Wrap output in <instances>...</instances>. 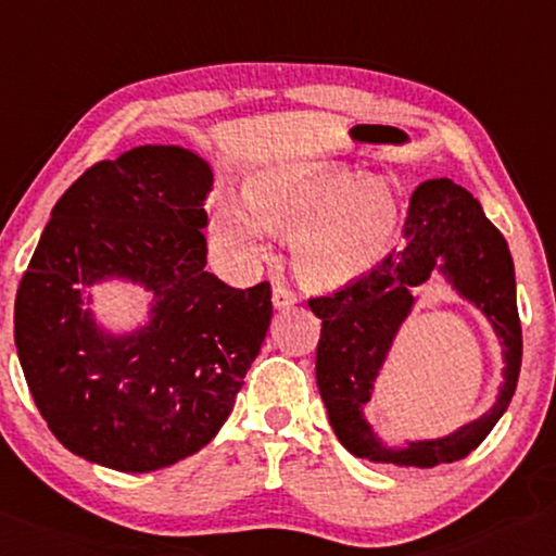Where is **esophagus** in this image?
Segmentation results:
<instances>
[{
  "mask_svg": "<svg viewBox=\"0 0 556 556\" xmlns=\"http://www.w3.org/2000/svg\"><path fill=\"white\" fill-rule=\"evenodd\" d=\"M270 300H273V307H276V309H288V307H293L298 303V298H295L293 290H290L283 283L273 286V298Z\"/></svg>",
  "mask_w": 556,
  "mask_h": 556,
  "instance_id": "34e87169",
  "label": "esophagus"
}]
</instances>
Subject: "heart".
Returning <instances> with one entry per match:
<instances>
[{"instance_id": "heart-1", "label": "heart", "mask_w": 556, "mask_h": 556, "mask_svg": "<svg viewBox=\"0 0 556 556\" xmlns=\"http://www.w3.org/2000/svg\"><path fill=\"white\" fill-rule=\"evenodd\" d=\"M401 202L383 178L337 163L293 161L247 180V202H222L217 237L243 256L266 251L268 227L293 233L290 261L300 283L334 293L371 276L401 233Z\"/></svg>"}]
</instances>
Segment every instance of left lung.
I'll use <instances>...</instances> for the list:
<instances>
[{
  "instance_id": "obj_1",
  "label": "left lung",
  "mask_w": 556,
  "mask_h": 556,
  "mask_svg": "<svg viewBox=\"0 0 556 556\" xmlns=\"http://www.w3.org/2000/svg\"><path fill=\"white\" fill-rule=\"evenodd\" d=\"M405 247L393 251L371 276L332 298L309 300L323 319L317 344V388L337 440L358 459L403 469H432L459 462L501 420L518 388L522 329L515 298V268L508 241L483 214L481 202L450 178L415 188L403 227ZM440 271L465 302L490 319L504 354V381L481 418L434 441L388 445L367 422L365 405L375 392L384 358L419 296L412 290Z\"/></svg>"
}]
</instances>
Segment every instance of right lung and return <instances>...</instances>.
<instances>
[{
  "instance_id": "add662e5",
  "label": "right lung",
  "mask_w": 556,
  "mask_h": 556,
  "mask_svg": "<svg viewBox=\"0 0 556 556\" xmlns=\"http://www.w3.org/2000/svg\"><path fill=\"white\" fill-rule=\"evenodd\" d=\"M210 163L146 143L92 165L55 202L14 305L28 391L55 440L83 459L149 473L200 452L227 420L266 339L270 286L210 273ZM152 295L144 323L114 333L92 285Z\"/></svg>"
}]
</instances>
